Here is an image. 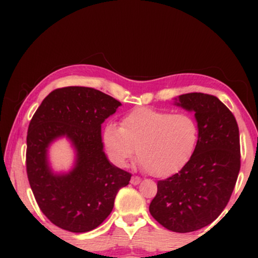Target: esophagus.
Segmentation results:
<instances>
[{
  "instance_id": "1",
  "label": "esophagus",
  "mask_w": 258,
  "mask_h": 258,
  "mask_svg": "<svg viewBox=\"0 0 258 258\" xmlns=\"http://www.w3.org/2000/svg\"><path fill=\"white\" fill-rule=\"evenodd\" d=\"M139 183H141V178H139V177H137V176H133L131 178V184L137 185V184H139Z\"/></svg>"
}]
</instances>
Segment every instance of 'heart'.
<instances>
[{"mask_svg":"<svg viewBox=\"0 0 258 258\" xmlns=\"http://www.w3.org/2000/svg\"><path fill=\"white\" fill-rule=\"evenodd\" d=\"M103 141L111 159L126 166L135 155L141 166L160 178L179 172L194 155L199 142V127L191 115L141 106L121 120L109 123Z\"/></svg>","mask_w":258,"mask_h":258,"instance_id":"b5f03b06","label":"heart"}]
</instances>
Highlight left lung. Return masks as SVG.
<instances>
[{"mask_svg": "<svg viewBox=\"0 0 258 258\" xmlns=\"http://www.w3.org/2000/svg\"><path fill=\"white\" fill-rule=\"evenodd\" d=\"M174 105L194 112L199 142L178 173L159 180L149 211L168 230L189 233L212 223L230 199L240 170L239 127L215 96L182 94Z\"/></svg>", "mask_w": 258, "mask_h": 258, "instance_id": "8db88e82", "label": "left lung"}]
</instances>
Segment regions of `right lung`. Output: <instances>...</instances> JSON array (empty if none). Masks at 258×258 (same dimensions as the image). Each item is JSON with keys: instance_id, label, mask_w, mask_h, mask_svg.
I'll use <instances>...</instances> for the list:
<instances>
[{"instance_id": "obj_1", "label": "right lung", "mask_w": 258, "mask_h": 258, "mask_svg": "<svg viewBox=\"0 0 258 258\" xmlns=\"http://www.w3.org/2000/svg\"><path fill=\"white\" fill-rule=\"evenodd\" d=\"M119 100L90 87L54 90L41 103L26 137V172L38 207L53 224L73 233L94 229L110 215L117 191L131 173L112 165L102 141V123ZM65 138L76 160L67 173L52 171L49 147Z\"/></svg>"}]
</instances>
